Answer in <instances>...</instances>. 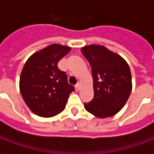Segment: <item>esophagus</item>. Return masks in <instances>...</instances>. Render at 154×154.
Listing matches in <instances>:
<instances>
[{
    "mask_svg": "<svg viewBox=\"0 0 154 154\" xmlns=\"http://www.w3.org/2000/svg\"><path fill=\"white\" fill-rule=\"evenodd\" d=\"M79 89H80V85L77 83V84L75 85V91L78 92L79 91Z\"/></svg>",
    "mask_w": 154,
    "mask_h": 154,
    "instance_id": "1",
    "label": "esophagus"
}]
</instances>
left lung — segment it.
Returning a JSON list of instances; mask_svg holds the SVG:
<instances>
[{
    "label": "left lung",
    "mask_w": 154,
    "mask_h": 154,
    "mask_svg": "<svg viewBox=\"0 0 154 154\" xmlns=\"http://www.w3.org/2000/svg\"><path fill=\"white\" fill-rule=\"evenodd\" d=\"M82 53L92 68L94 97L84 103L85 109L99 118L112 117L125 105L132 91V77L127 62L103 45H91Z\"/></svg>",
    "instance_id": "left-lung-1"
}]
</instances>
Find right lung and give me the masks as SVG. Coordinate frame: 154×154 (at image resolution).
<instances>
[{"mask_svg": "<svg viewBox=\"0 0 154 154\" xmlns=\"http://www.w3.org/2000/svg\"><path fill=\"white\" fill-rule=\"evenodd\" d=\"M71 48L53 44L33 53L25 62L20 77V91L28 107L40 117H51L65 109L74 87L58 69Z\"/></svg>", "mask_w": 154, "mask_h": 154, "instance_id": "add662e5", "label": "right lung"}]
</instances>
